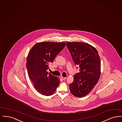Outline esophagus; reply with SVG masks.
<instances>
[{
    "instance_id": "34e87169",
    "label": "esophagus",
    "mask_w": 122,
    "mask_h": 122,
    "mask_svg": "<svg viewBox=\"0 0 122 122\" xmlns=\"http://www.w3.org/2000/svg\"><path fill=\"white\" fill-rule=\"evenodd\" d=\"M61 79H62V80H65V79H66V77H63V76H61Z\"/></svg>"
}]
</instances>
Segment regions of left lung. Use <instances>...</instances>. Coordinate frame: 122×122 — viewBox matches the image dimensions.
Segmentation results:
<instances>
[{"label":"left lung","mask_w":122,"mask_h":122,"mask_svg":"<svg viewBox=\"0 0 122 122\" xmlns=\"http://www.w3.org/2000/svg\"><path fill=\"white\" fill-rule=\"evenodd\" d=\"M66 46L80 72L74 76L69 85L71 93L82 97L90 93L101 76V60L98 52L92 45L82 42H67ZM78 67H77V69Z\"/></svg>","instance_id":"8db88e82"}]
</instances>
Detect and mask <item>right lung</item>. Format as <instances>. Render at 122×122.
Here are the masks:
<instances>
[{
  "instance_id": "add662e5",
  "label": "right lung",
  "mask_w": 122,
  "mask_h": 122,
  "mask_svg": "<svg viewBox=\"0 0 122 122\" xmlns=\"http://www.w3.org/2000/svg\"><path fill=\"white\" fill-rule=\"evenodd\" d=\"M66 45L65 42H38L30 50L26 68L35 89L42 95L49 96L56 91L60 84L58 77L48 73V64Z\"/></svg>"
}]
</instances>
